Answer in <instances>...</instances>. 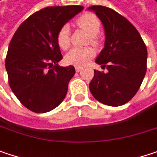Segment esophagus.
Wrapping results in <instances>:
<instances>
[{"label":"esophagus","instance_id":"esophagus-1","mask_svg":"<svg viewBox=\"0 0 157 157\" xmlns=\"http://www.w3.org/2000/svg\"><path fill=\"white\" fill-rule=\"evenodd\" d=\"M75 69H76V71H77V72H79V71L82 70V68H81V67H79V66H76V67H75Z\"/></svg>","mask_w":157,"mask_h":157}]
</instances>
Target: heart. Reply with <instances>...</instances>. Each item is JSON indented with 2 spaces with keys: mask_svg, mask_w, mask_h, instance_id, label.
<instances>
[{
  "mask_svg": "<svg viewBox=\"0 0 157 157\" xmlns=\"http://www.w3.org/2000/svg\"><path fill=\"white\" fill-rule=\"evenodd\" d=\"M77 25L85 30L89 35L90 43L93 44H98L99 39L97 37V34L100 31L101 22L99 18L93 13H85L78 17L76 21ZM57 43L58 45L63 49L67 50L71 45V33L70 27L68 25H63L57 33ZM95 52L92 47H85V48H73L70 51L66 56L65 60L69 64H72L76 66H84L89 60H91Z\"/></svg>",
  "mask_w": 157,
  "mask_h": 157,
  "instance_id": "1",
  "label": "heart"
}]
</instances>
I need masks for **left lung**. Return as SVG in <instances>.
Segmentation results:
<instances>
[{"mask_svg": "<svg viewBox=\"0 0 157 157\" xmlns=\"http://www.w3.org/2000/svg\"><path fill=\"white\" fill-rule=\"evenodd\" d=\"M88 10L95 11L105 28V47L95 62L108 70L107 73L94 71L90 92L104 105H122L136 95L144 79L147 46L136 28L113 9L94 5Z\"/></svg>", "mask_w": 157, "mask_h": 157, "instance_id": "left-lung-1", "label": "left lung"}]
</instances>
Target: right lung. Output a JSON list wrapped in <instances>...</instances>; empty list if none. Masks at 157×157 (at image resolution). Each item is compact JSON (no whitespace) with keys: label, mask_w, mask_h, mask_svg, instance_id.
<instances>
[{"label":"right lung","mask_w":157,"mask_h":157,"mask_svg":"<svg viewBox=\"0 0 157 157\" xmlns=\"http://www.w3.org/2000/svg\"><path fill=\"white\" fill-rule=\"evenodd\" d=\"M83 9L78 5L44 8L18 27L10 43L5 60L9 84L19 102L34 113L50 112L66 96L76 71L71 65H58L62 55L56 36Z\"/></svg>","instance_id":"right-lung-1"}]
</instances>
